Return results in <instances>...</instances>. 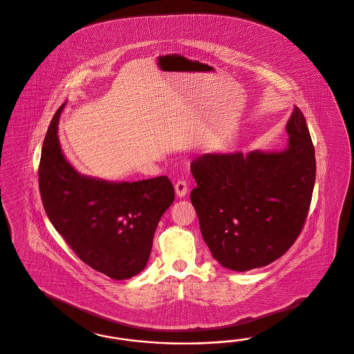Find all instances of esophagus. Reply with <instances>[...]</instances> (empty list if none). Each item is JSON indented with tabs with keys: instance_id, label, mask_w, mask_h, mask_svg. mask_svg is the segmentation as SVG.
<instances>
[{
	"instance_id": "1",
	"label": "esophagus",
	"mask_w": 354,
	"mask_h": 354,
	"mask_svg": "<svg viewBox=\"0 0 354 354\" xmlns=\"http://www.w3.org/2000/svg\"><path fill=\"white\" fill-rule=\"evenodd\" d=\"M175 194L178 197H184L188 194V185L184 180H178L175 184Z\"/></svg>"
}]
</instances>
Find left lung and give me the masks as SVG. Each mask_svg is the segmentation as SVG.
<instances>
[{
	"label": "left lung",
	"mask_w": 354,
	"mask_h": 354,
	"mask_svg": "<svg viewBox=\"0 0 354 354\" xmlns=\"http://www.w3.org/2000/svg\"><path fill=\"white\" fill-rule=\"evenodd\" d=\"M283 150L205 153L191 163V201L213 257L245 272L282 257L304 227L315 184V150L294 106Z\"/></svg>",
	"instance_id": "obj_1"
}]
</instances>
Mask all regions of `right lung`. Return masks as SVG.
Returning a JSON list of instances; mask_svg holds the SVG:
<instances>
[{
	"label": "right lung",
	"instance_id": "1",
	"mask_svg": "<svg viewBox=\"0 0 354 354\" xmlns=\"http://www.w3.org/2000/svg\"><path fill=\"white\" fill-rule=\"evenodd\" d=\"M65 103L46 134L39 188L49 221L75 255L113 280L147 267L153 236L175 194L167 176L109 182L80 174L62 153L57 136Z\"/></svg>",
	"mask_w": 354,
	"mask_h": 354
}]
</instances>
